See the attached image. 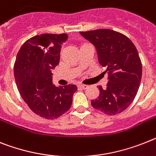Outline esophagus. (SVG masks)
<instances>
[{"label": "esophagus", "mask_w": 156, "mask_h": 156, "mask_svg": "<svg viewBox=\"0 0 156 156\" xmlns=\"http://www.w3.org/2000/svg\"><path fill=\"white\" fill-rule=\"evenodd\" d=\"M78 86L79 87V88H82L83 89V90H86V89L88 88V86L87 85H82V84H79L78 85Z\"/></svg>", "instance_id": "34e87169"}]
</instances>
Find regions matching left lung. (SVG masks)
<instances>
[{"instance_id":"left-lung-1","label":"left lung","mask_w":156,"mask_h":156,"mask_svg":"<svg viewBox=\"0 0 156 156\" xmlns=\"http://www.w3.org/2000/svg\"><path fill=\"white\" fill-rule=\"evenodd\" d=\"M95 47L99 63L107 67L106 88L99 86L98 99L91 101L94 108L108 115L125 110L138 92L142 64L133 42L125 35L110 29L81 31Z\"/></svg>"}]
</instances>
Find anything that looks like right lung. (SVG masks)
I'll list each match as a JSON object with an SVG mask.
<instances>
[{
	"mask_svg": "<svg viewBox=\"0 0 156 156\" xmlns=\"http://www.w3.org/2000/svg\"><path fill=\"white\" fill-rule=\"evenodd\" d=\"M66 34H42L21 46L14 65V76L22 98L36 114L55 119L69 110L75 85L55 86L51 70L59 62L62 44Z\"/></svg>",
	"mask_w": 156,
	"mask_h": 156,
	"instance_id": "right-lung-1",
	"label": "right lung"
}]
</instances>
